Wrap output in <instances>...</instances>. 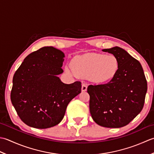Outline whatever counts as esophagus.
<instances>
[{
    "label": "esophagus",
    "instance_id": "obj_1",
    "mask_svg": "<svg viewBox=\"0 0 154 154\" xmlns=\"http://www.w3.org/2000/svg\"><path fill=\"white\" fill-rule=\"evenodd\" d=\"M86 90H87V84L84 83L82 84V92H86Z\"/></svg>",
    "mask_w": 154,
    "mask_h": 154
}]
</instances>
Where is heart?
Instances as JSON below:
<instances>
[{"label": "heart", "instance_id": "obj_1", "mask_svg": "<svg viewBox=\"0 0 154 154\" xmlns=\"http://www.w3.org/2000/svg\"><path fill=\"white\" fill-rule=\"evenodd\" d=\"M72 65L66 66L65 71L72 76L86 77L97 84L106 83L116 76L120 68V62L114 54L92 53L76 57Z\"/></svg>", "mask_w": 154, "mask_h": 154}]
</instances>
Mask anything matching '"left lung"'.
<instances>
[{
    "label": "left lung",
    "instance_id": "1",
    "mask_svg": "<svg viewBox=\"0 0 154 154\" xmlns=\"http://www.w3.org/2000/svg\"><path fill=\"white\" fill-rule=\"evenodd\" d=\"M120 62L118 73L108 83L90 85V112L97 124L118 128L133 120L143 109L147 85L142 65L118 46L103 49Z\"/></svg>",
    "mask_w": 154,
    "mask_h": 154
}]
</instances>
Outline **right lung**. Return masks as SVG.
<instances>
[{
    "label": "right lung",
    "mask_w": 154,
    "mask_h": 154,
    "mask_svg": "<svg viewBox=\"0 0 154 154\" xmlns=\"http://www.w3.org/2000/svg\"><path fill=\"white\" fill-rule=\"evenodd\" d=\"M65 55L45 46L24 58L12 80L11 99L18 116L29 126L46 129L58 124L67 106L81 92V82L64 84L58 76Z\"/></svg>",
    "instance_id": "right-lung-1"
}]
</instances>
